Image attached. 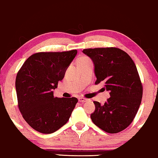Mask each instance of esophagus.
Returning <instances> with one entry per match:
<instances>
[{"label":"esophagus","instance_id":"esophagus-1","mask_svg":"<svg viewBox=\"0 0 158 158\" xmlns=\"http://www.w3.org/2000/svg\"><path fill=\"white\" fill-rule=\"evenodd\" d=\"M88 100H89L88 99L84 98V97H79V101L80 102H87Z\"/></svg>","mask_w":158,"mask_h":158}]
</instances>
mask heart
Here are the masks:
<instances>
[{
  "mask_svg": "<svg viewBox=\"0 0 158 158\" xmlns=\"http://www.w3.org/2000/svg\"><path fill=\"white\" fill-rule=\"evenodd\" d=\"M91 60L89 59L87 56H81L77 60V64H80V63H84V62H86V61H89Z\"/></svg>",
  "mask_w": 158,
  "mask_h": 158,
  "instance_id": "1",
  "label": "heart"
}]
</instances>
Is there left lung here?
I'll return each instance as SVG.
<instances>
[{
  "mask_svg": "<svg viewBox=\"0 0 158 158\" xmlns=\"http://www.w3.org/2000/svg\"><path fill=\"white\" fill-rule=\"evenodd\" d=\"M94 64L95 84H104L110 97L103 105L94 101L91 114L93 123L108 133H117L132 123L143 97V84L135 64L129 55L116 47L83 50Z\"/></svg>",
  "mask_w": 158,
  "mask_h": 158,
  "instance_id": "8db88e82",
  "label": "left lung"
}]
</instances>
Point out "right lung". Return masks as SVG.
Returning a JSON list of instances; mask_svg holds the SVG:
<instances>
[{"label": "right lung", "mask_w": 158, "mask_h": 158, "mask_svg": "<svg viewBox=\"0 0 158 158\" xmlns=\"http://www.w3.org/2000/svg\"><path fill=\"white\" fill-rule=\"evenodd\" d=\"M77 54L76 49L35 53L17 73L18 106L26 123L38 132H56L67 123L78 102L76 97H54L52 91L63 79Z\"/></svg>", "instance_id": "right-lung-1"}]
</instances>
